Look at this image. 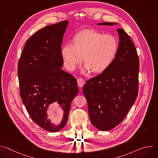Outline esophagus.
Wrapping results in <instances>:
<instances>
[{
	"mask_svg": "<svg viewBox=\"0 0 158 158\" xmlns=\"http://www.w3.org/2000/svg\"><path fill=\"white\" fill-rule=\"evenodd\" d=\"M77 85H78V86L80 87H82L84 85V82H85L84 80L82 77L78 78L77 80Z\"/></svg>",
	"mask_w": 158,
	"mask_h": 158,
	"instance_id": "1",
	"label": "esophagus"
}]
</instances>
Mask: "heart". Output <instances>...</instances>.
Wrapping results in <instances>:
<instances>
[{
  "mask_svg": "<svg viewBox=\"0 0 158 158\" xmlns=\"http://www.w3.org/2000/svg\"><path fill=\"white\" fill-rule=\"evenodd\" d=\"M118 49V42L114 36L87 29L74 37L73 44H64L61 55L67 69L74 70L83 57L85 71L101 73L110 65Z\"/></svg>",
  "mask_w": 158,
  "mask_h": 158,
  "instance_id": "heart-1",
  "label": "heart"
}]
</instances>
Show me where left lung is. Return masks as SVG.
<instances>
[{
  "instance_id": "1",
  "label": "left lung",
  "mask_w": 158,
  "mask_h": 158,
  "mask_svg": "<svg viewBox=\"0 0 158 158\" xmlns=\"http://www.w3.org/2000/svg\"><path fill=\"white\" fill-rule=\"evenodd\" d=\"M114 24L102 22L98 25ZM117 31L120 41L114 59L104 72L87 81L83 87L90 120L104 131L123 121L138 94L139 60L136 49L124 29Z\"/></svg>"
}]
</instances>
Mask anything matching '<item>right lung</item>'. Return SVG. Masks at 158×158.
Returning a JSON list of instances; mask_svg holds the SVG:
<instances>
[{
  "label": "right lung",
  "instance_id": "1",
  "mask_svg": "<svg viewBox=\"0 0 158 158\" xmlns=\"http://www.w3.org/2000/svg\"><path fill=\"white\" fill-rule=\"evenodd\" d=\"M68 20L39 30L29 37L18 62L20 98L32 121L44 129L57 132L68 119L71 104L78 93L76 78L60 67L63 65L61 44ZM57 102L64 110L60 125L47 119L48 106Z\"/></svg>",
  "mask_w": 158,
  "mask_h": 158
}]
</instances>
